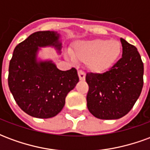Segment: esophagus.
Listing matches in <instances>:
<instances>
[{"label": "esophagus", "instance_id": "34e87169", "mask_svg": "<svg viewBox=\"0 0 150 150\" xmlns=\"http://www.w3.org/2000/svg\"><path fill=\"white\" fill-rule=\"evenodd\" d=\"M78 75H79V78L81 81H83L85 80V73L83 71H78Z\"/></svg>", "mask_w": 150, "mask_h": 150}]
</instances>
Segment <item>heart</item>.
Segmentation results:
<instances>
[{"instance_id":"b5f03b06","label":"heart","mask_w":150,"mask_h":150,"mask_svg":"<svg viewBox=\"0 0 150 150\" xmlns=\"http://www.w3.org/2000/svg\"><path fill=\"white\" fill-rule=\"evenodd\" d=\"M122 53V45L117 40L92 39L79 41L71 50L73 59L85 62L93 73H104L112 68Z\"/></svg>"}]
</instances>
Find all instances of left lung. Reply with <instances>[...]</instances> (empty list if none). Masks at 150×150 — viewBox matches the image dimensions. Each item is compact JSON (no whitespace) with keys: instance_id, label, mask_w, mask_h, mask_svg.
I'll return each mask as SVG.
<instances>
[{"instance_id":"left-lung-1","label":"left lung","mask_w":150,"mask_h":150,"mask_svg":"<svg viewBox=\"0 0 150 150\" xmlns=\"http://www.w3.org/2000/svg\"><path fill=\"white\" fill-rule=\"evenodd\" d=\"M123 52L112 68L103 74L88 73L87 106L96 118L116 120L132 109L143 88L144 65L135 46L120 38Z\"/></svg>"}]
</instances>
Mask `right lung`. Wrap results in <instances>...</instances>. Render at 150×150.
<instances>
[{"label": "right lung", "instance_id": "add662e5", "mask_svg": "<svg viewBox=\"0 0 150 150\" xmlns=\"http://www.w3.org/2000/svg\"><path fill=\"white\" fill-rule=\"evenodd\" d=\"M52 46L60 54V34L38 31L15 47L9 62L8 84L21 110L41 119L59 114L68 92L78 83L75 68L61 71L52 60L38 59L39 47Z\"/></svg>", "mask_w": 150, "mask_h": 150}]
</instances>
